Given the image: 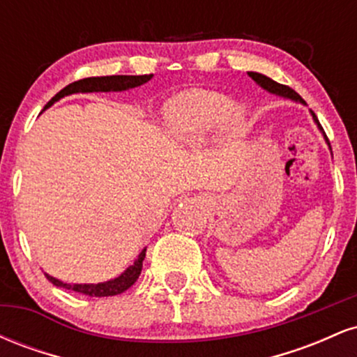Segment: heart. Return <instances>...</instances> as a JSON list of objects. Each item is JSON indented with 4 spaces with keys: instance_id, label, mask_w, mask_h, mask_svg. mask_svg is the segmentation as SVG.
I'll return each mask as SVG.
<instances>
[{
    "instance_id": "1",
    "label": "heart",
    "mask_w": 357,
    "mask_h": 357,
    "mask_svg": "<svg viewBox=\"0 0 357 357\" xmlns=\"http://www.w3.org/2000/svg\"><path fill=\"white\" fill-rule=\"evenodd\" d=\"M165 122L171 134L184 141H199L223 122L231 132L245 129L247 116L240 105H231L230 99L213 90L192 89L181 92L166 104Z\"/></svg>"
}]
</instances>
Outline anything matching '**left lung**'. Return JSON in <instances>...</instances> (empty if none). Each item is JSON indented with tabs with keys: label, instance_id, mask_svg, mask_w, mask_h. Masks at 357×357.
Wrapping results in <instances>:
<instances>
[{
	"label": "left lung",
	"instance_id": "8db88e82",
	"mask_svg": "<svg viewBox=\"0 0 357 357\" xmlns=\"http://www.w3.org/2000/svg\"><path fill=\"white\" fill-rule=\"evenodd\" d=\"M248 75L252 77L253 80L257 82L258 85H260L261 89H265L267 90V92H270V93H275V96H280V97H285V99H290V100H296V102H301V104H305L304 102V99H302L301 96H298V93L296 92V90L294 89H290V87H287V85H282V84H278V82H275V80H272V79H268L267 75H261V73H257V72H248ZM310 114H312V117H314V121H315V124H317V127L319 129L322 130V134H324V137H326V141H327V144H329V139H327V136H326V132H324V129H322V126L319 124V119H317V116H315V114L312 112V110H310ZM329 147H331V144H329Z\"/></svg>",
	"mask_w": 357,
	"mask_h": 357
}]
</instances>
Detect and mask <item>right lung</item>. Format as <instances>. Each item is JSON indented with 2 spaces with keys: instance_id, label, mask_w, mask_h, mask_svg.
<instances>
[{
  "instance_id": "obj_1",
  "label": "right lung",
  "mask_w": 357,
  "mask_h": 357,
  "mask_svg": "<svg viewBox=\"0 0 357 357\" xmlns=\"http://www.w3.org/2000/svg\"><path fill=\"white\" fill-rule=\"evenodd\" d=\"M153 79V73L151 75H109V77H89V79H82L73 82V84L67 85L65 89H61L53 99L48 102L47 107H50L53 102L60 100L61 97L72 96V93H87V92H122V90H129L139 85L146 84ZM45 107V109H47ZM146 258V248L139 253L137 260L130 265L129 268H126L121 275L112 278V280L100 282V284H67V282H61L59 278L48 275L45 273V277L52 282L53 285L61 287V289L73 290V292L84 294L89 297H110V296H119V294L126 292L129 287L134 285V282L137 280L141 275L142 270V261Z\"/></svg>"
}]
</instances>
